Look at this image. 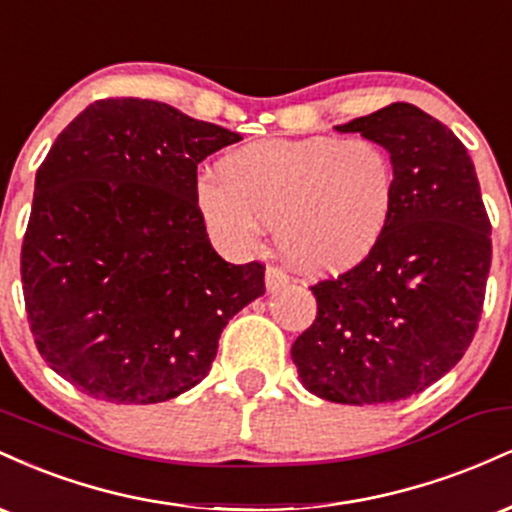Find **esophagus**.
<instances>
[{"mask_svg": "<svg viewBox=\"0 0 512 512\" xmlns=\"http://www.w3.org/2000/svg\"><path fill=\"white\" fill-rule=\"evenodd\" d=\"M264 284H267V291H279L289 284V274L276 264H269L267 272H264Z\"/></svg>", "mask_w": 512, "mask_h": 512, "instance_id": "esophagus-1", "label": "esophagus"}]
</instances>
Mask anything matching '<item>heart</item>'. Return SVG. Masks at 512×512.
Masks as SVG:
<instances>
[{
  "instance_id": "b5f03b06",
  "label": "heart",
  "mask_w": 512,
  "mask_h": 512,
  "mask_svg": "<svg viewBox=\"0 0 512 512\" xmlns=\"http://www.w3.org/2000/svg\"><path fill=\"white\" fill-rule=\"evenodd\" d=\"M397 170L373 139H264L231 151L199 180L204 221L223 245L252 250L274 226L281 255L305 272L354 267L383 238Z\"/></svg>"
}]
</instances>
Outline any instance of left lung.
<instances>
[{
  "label": "left lung",
  "instance_id": "1",
  "mask_svg": "<svg viewBox=\"0 0 512 512\" xmlns=\"http://www.w3.org/2000/svg\"><path fill=\"white\" fill-rule=\"evenodd\" d=\"M337 129L390 151L395 207L356 267L310 286L317 315L291 358L305 390L327 402H399L443 378L472 344L491 221L464 144L416 105L392 103Z\"/></svg>",
  "mask_w": 512,
  "mask_h": 512
}]
</instances>
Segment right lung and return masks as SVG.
Segmentation results:
<instances>
[{
	"mask_svg": "<svg viewBox=\"0 0 512 512\" xmlns=\"http://www.w3.org/2000/svg\"><path fill=\"white\" fill-rule=\"evenodd\" d=\"M240 139L166 103L105 98L40 163L21 248L28 325L45 363L88 397L182 395L264 293V264L221 260L197 204V166Z\"/></svg>",
	"mask_w": 512,
	"mask_h": 512,
	"instance_id": "add662e5",
	"label": "right lung"
}]
</instances>
